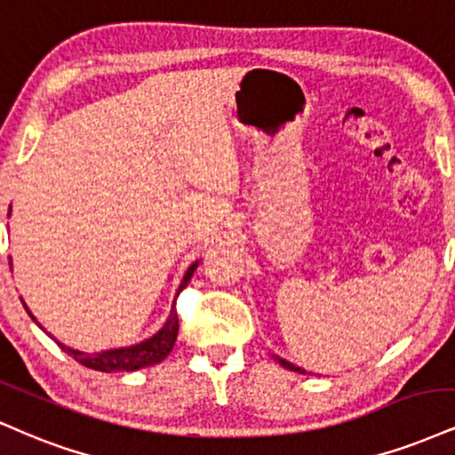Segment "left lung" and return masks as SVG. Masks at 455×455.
Here are the masks:
<instances>
[{"mask_svg": "<svg viewBox=\"0 0 455 455\" xmlns=\"http://www.w3.org/2000/svg\"><path fill=\"white\" fill-rule=\"evenodd\" d=\"M275 360L277 363H280L283 369H290V371H294V373H305L303 369H300V366H294L292 363H288V360H283V358H280V355H275Z\"/></svg>", "mask_w": 455, "mask_h": 455, "instance_id": "obj_1", "label": "left lung"}]
</instances>
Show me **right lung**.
I'll list each match as a JSON object with an SVG mask.
<instances>
[{"mask_svg":"<svg viewBox=\"0 0 455 455\" xmlns=\"http://www.w3.org/2000/svg\"><path fill=\"white\" fill-rule=\"evenodd\" d=\"M196 265H199V260L193 262V265L188 267V271L184 273V280H182V283H180L178 294L182 292L186 286H188V282H190V277H193ZM25 309H27V305H25ZM29 315H31V311H29ZM178 328H180L178 311H175V305H173L172 314H169L167 322L163 324L161 331H158L155 337L138 343V346L108 349V352H100V354L78 352V349H71L68 346H63V343H59V346H61L63 352H68L71 358L76 360V363L89 366V369H92V371H101V373H114V371H138V369H144V366L158 364L161 360L167 358L169 352L173 349L175 337H178Z\"/></svg>","mask_w":455,"mask_h":455,"instance_id":"obj_1","label":"right lung"}]
</instances>
